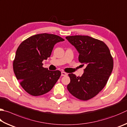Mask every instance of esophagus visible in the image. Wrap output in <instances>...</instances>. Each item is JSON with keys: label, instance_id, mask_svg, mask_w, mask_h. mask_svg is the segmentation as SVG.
Masks as SVG:
<instances>
[{"label": "esophagus", "instance_id": "34e87169", "mask_svg": "<svg viewBox=\"0 0 127 127\" xmlns=\"http://www.w3.org/2000/svg\"><path fill=\"white\" fill-rule=\"evenodd\" d=\"M61 75H62V76H65V75H67V73L64 72V71H62Z\"/></svg>", "mask_w": 127, "mask_h": 127}]
</instances>
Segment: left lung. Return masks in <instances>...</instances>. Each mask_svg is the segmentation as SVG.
Returning <instances> with one entry per match:
<instances>
[{
    "label": "left lung",
    "instance_id": "obj_1",
    "mask_svg": "<svg viewBox=\"0 0 127 127\" xmlns=\"http://www.w3.org/2000/svg\"><path fill=\"white\" fill-rule=\"evenodd\" d=\"M65 38L79 53V62L87 65L81 77L69 74L70 82L67 89L79 99L89 100L97 95L107 84L113 68V59L109 48L102 41L88 35Z\"/></svg>",
    "mask_w": 127,
    "mask_h": 127
}]
</instances>
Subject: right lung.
<instances>
[{"label":"right lung","instance_id":"1","mask_svg":"<svg viewBox=\"0 0 127 127\" xmlns=\"http://www.w3.org/2000/svg\"><path fill=\"white\" fill-rule=\"evenodd\" d=\"M64 39L47 33L31 36L20 44L13 61L16 78L28 93L41 95L51 90L61 75L59 70L51 71L43 67V60L51 55L54 45Z\"/></svg>","mask_w":127,"mask_h":127}]
</instances>
